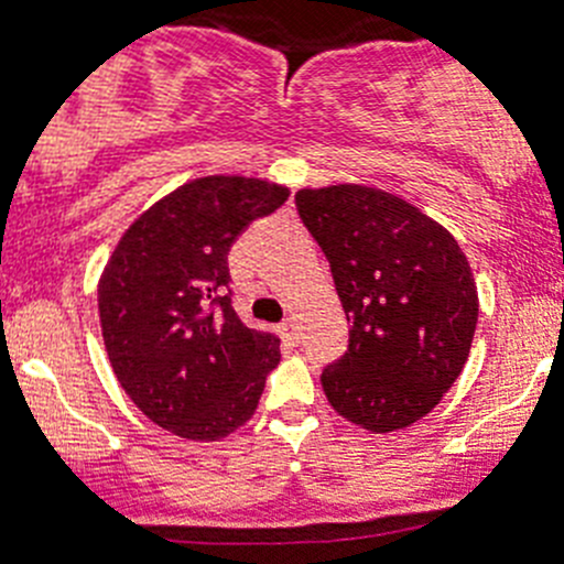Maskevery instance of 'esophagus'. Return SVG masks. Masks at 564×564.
<instances>
[{"label": "esophagus", "mask_w": 564, "mask_h": 564, "mask_svg": "<svg viewBox=\"0 0 564 564\" xmlns=\"http://www.w3.org/2000/svg\"><path fill=\"white\" fill-rule=\"evenodd\" d=\"M281 330H283V336H286L289 345H297V341H300V328H297V323H294V319H286V323L281 325Z\"/></svg>", "instance_id": "obj_1"}]
</instances>
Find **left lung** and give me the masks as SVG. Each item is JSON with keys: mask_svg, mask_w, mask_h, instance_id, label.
<instances>
[{"mask_svg": "<svg viewBox=\"0 0 564 564\" xmlns=\"http://www.w3.org/2000/svg\"><path fill=\"white\" fill-rule=\"evenodd\" d=\"M294 203L350 323L345 356L323 370L325 398L372 434L417 423L470 356L478 292L465 252L440 223L381 188H300Z\"/></svg>", "mask_w": 564, "mask_h": 564, "instance_id": "1", "label": "left lung"}]
</instances>
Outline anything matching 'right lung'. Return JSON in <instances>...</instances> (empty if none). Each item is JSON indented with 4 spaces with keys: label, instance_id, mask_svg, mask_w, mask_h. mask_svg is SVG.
Segmentation results:
<instances>
[{
    "label": "right lung",
    "instance_id": "add662e5",
    "mask_svg": "<svg viewBox=\"0 0 564 564\" xmlns=\"http://www.w3.org/2000/svg\"><path fill=\"white\" fill-rule=\"evenodd\" d=\"M286 197L258 177H197L147 208L105 264L97 300L110 367L130 401L183 440L234 434L281 361L275 334L236 317L228 252Z\"/></svg>",
    "mask_w": 564,
    "mask_h": 564
}]
</instances>
